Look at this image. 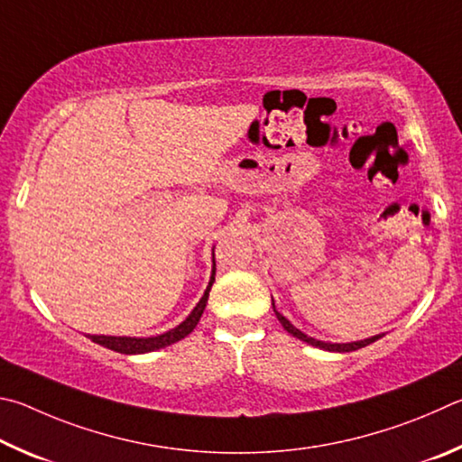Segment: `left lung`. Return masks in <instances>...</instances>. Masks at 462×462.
Segmentation results:
<instances>
[{
  "label": "left lung",
  "instance_id": "8db88e82",
  "mask_svg": "<svg viewBox=\"0 0 462 462\" xmlns=\"http://www.w3.org/2000/svg\"><path fill=\"white\" fill-rule=\"evenodd\" d=\"M272 304H273V300H272ZM273 312H276V317H278V320L282 322V327H284L290 335L296 337V338H300V341L309 343V345H312V346H319V349L337 351V353H349V351H357V349H361V346H367V345H371V343H375L377 338H382V335H375V337H371V338H365V341L345 343V345H341V343H325V341H317V338H312V337H309V335H304L302 330H298L296 327L290 325V320H288L286 317H282V314L276 310V306H273Z\"/></svg>",
  "mask_w": 462,
  "mask_h": 462
}]
</instances>
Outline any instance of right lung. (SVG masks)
<instances>
[{"label": "right lung", "instance_id": "right-lung-1", "mask_svg": "<svg viewBox=\"0 0 462 462\" xmlns=\"http://www.w3.org/2000/svg\"><path fill=\"white\" fill-rule=\"evenodd\" d=\"M215 282V270H213V278H210L208 286H207V292L205 296L200 298V302L197 304V309L190 312V317L186 319L182 325H178L176 328L168 330L164 335H158V337H150V338H134V337H103V335H91L93 343L101 345V346H107L111 351H117V353H124V355H140V353H150V351H156L162 349V346H168L172 343H178L180 338H184L186 335H190L194 327L199 325V320L202 317V310H205L207 300H208V292H210V286H213Z\"/></svg>", "mask_w": 462, "mask_h": 462}]
</instances>
